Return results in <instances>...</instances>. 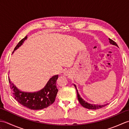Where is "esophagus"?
<instances>
[{"mask_svg": "<svg viewBox=\"0 0 129 129\" xmlns=\"http://www.w3.org/2000/svg\"><path fill=\"white\" fill-rule=\"evenodd\" d=\"M70 74V72L69 70H66V71H65V72H64V74L65 75H66V76L69 75Z\"/></svg>", "mask_w": 129, "mask_h": 129, "instance_id": "obj_1", "label": "esophagus"}]
</instances>
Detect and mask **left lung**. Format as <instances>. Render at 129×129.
<instances>
[{"instance_id":"1","label":"left lung","mask_w":129,"mask_h":129,"mask_svg":"<svg viewBox=\"0 0 129 129\" xmlns=\"http://www.w3.org/2000/svg\"><path fill=\"white\" fill-rule=\"evenodd\" d=\"M109 43H110V44H112L113 45H115V46H117V47H118V46H117V44L114 41L110 39V38H109ZM74 86H75V89L76 90V92H77L78 99V100L79 101V103H80L81 105L83 106V107H84V108H87L88 109H91V110H96V109L102 108H103V107L105 106L106 105H108V104H105V105H92V104L87 103L86 101H85L84 100H83V99L80 96V94H79V93L78 92V90L77 89V87H76V86L75 85H74Z\"/></svg>"}]
</instances>
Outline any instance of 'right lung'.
I'll return each instance as SVG.
<instances>
[{
    "instance_id": "right-lung-1",
    "label": "right lung",
    "mask_w": 129,
    "mask_h": 129,
    "mask_svg": "<svg viewBox=\"0 0 129 129\" xmlns=\"http://www.w3.org/2000/svg\"><path fill=\"white\" fill-rule=\"evenodd\" d=\"M27 38L28 37L26 36L19 42L14 51L23 45L25 40L27 39ZM57 78L58 75L52 76L42 90L33 92L22 91L19 90L12 81H10L9 77V83L14 96L18 103L31 110H41L47 108L54 102L58 91L56 86Z\"/></svg>"
}]
</instances>
